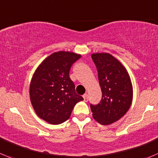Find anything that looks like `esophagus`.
<instances>
[{
  "mask_svg": "<svg viewBox=\"0 0 158 158\" xmlns=\"http://www.w3.org/2000/svg\"><path fill=\"white\" fill-rule=\"evenodd\" d=\"M88 98H89L88 95H87L86 93L83 95V99H84V101H85V102H87V101H88Z\"/></svg>",
  "mask_w": 158,
  "mask_h": 158,
  "instance_id": "34e87169",
  "label": "esophagus"
}]
</instances>
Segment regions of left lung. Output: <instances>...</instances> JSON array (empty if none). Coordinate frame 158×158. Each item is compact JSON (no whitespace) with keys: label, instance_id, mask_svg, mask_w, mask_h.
I'll list each match as a JSON object with an SVG mask.
<instances>
[{"label":"left lung","instance_id":"obj_1","mask_svg":"<svg viewBox=\"0 0 158 158\" xmlns=\"http://www.w3.org/2000/svg\"><path fill=\"white\" fill-rule=\"evenodd\" d=\"M92 59L98 72L102 99L90 104L93 116L98 123L109 125L117 121L131 107L133 87L126 69L108 53H95Z\"/></svg>","mask_w":158,"mask_h":158}]
</instances>
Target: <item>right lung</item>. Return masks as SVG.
<instances>
[{
  "label": "right lung",
  "instance_id": "add662e5",
  "mask_svg": "<svg viewBox=\"0 0 158 158\" xmlns=\"http://www.w3.org/2000/svg\"><path fill=\"white\" fill-rule=\"evenodd\" d=\"M80 55L58 52L38 67L30 85V99L35 113L52 124H60L69 118L75 105L83 98L78 95L69 78L73 64Z\"/></svg>",
  "mask_w": 158,
  "mask_h": 158
}]
</instances>
